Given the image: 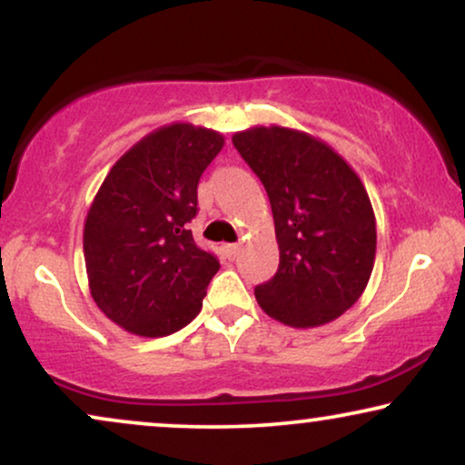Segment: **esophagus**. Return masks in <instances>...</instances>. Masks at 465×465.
<instances>
[{
	"instance_id": "esophagus-1",
	"label": "esophagus",
	"mask_w": 465,
	"mask_h": 465,
	"mask_svg": "<svg viewBox=\"0 0 465 465\" xmlns=\"http://www.w3.org/2000/svg\"><path fill=\"white\" fill-rule=\"evenodd\" d=\"M239 252H241V245H239V243H226V245H224V253H226L228 258L239 256Z\"/></svg>"
}]
</instances>
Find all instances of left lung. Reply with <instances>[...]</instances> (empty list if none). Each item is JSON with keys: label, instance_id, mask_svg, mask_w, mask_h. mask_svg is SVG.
<instances>
[{"label": "left lung", "instance_id": "obj_1", "mask_svg": "<svg viewBox=\"0 0 465 465\" xmlns=\"http://www.w3.org/2000/svg\"><path fill=\"white\" fill-rule=\"evenodd\" d=\"M234 148L269 194L279 269L253 290L260 309L290 328L334 322L364 294L377 253V220L360 175L320 137L252 126Z\"/></svg>", "mask_w": 465, "mask_h": 465}]
</instances>
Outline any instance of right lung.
I'll return each mask as SVG.
<instances>
[{
	"label": "right lung",
	"instance_id": "add662e5",
	"mask_svg": "<svg viewBox=\"0 0 465 465\" xmlns=\"http://www.w3.org/2000/svg\"><path fill=\"white\" fill-rule=\"evenodd\" d=\"M222 148L218 131L164 124L126 150L94 194L84 222L88 288L126 332L158 339L199 315L220 262L196 247L188 222L203 171Z\"/></svg>",
	"mask_w": 465,
	"mask_h": 465
}]
</instances>
